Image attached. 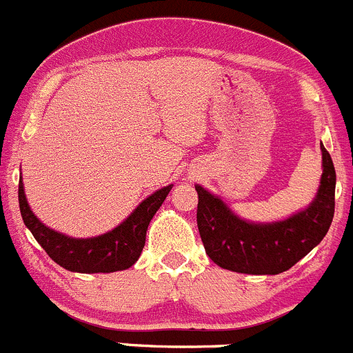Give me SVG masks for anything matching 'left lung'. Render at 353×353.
Instances as JSON below:
<instances>
[{"instance_id": "1", "label": "left lung", "mask_w": 353, "mask_h": 353, "mask_svg": "<svg viewBox=\"0 0 353 353\" xmlns=\"http://www.w3.org/2000/svg\"><path fill=\"white\" fill-rule=\"evenodd\" d=\"M323 152V175L314 201L287 219L254 223L236 216L218 195L195 185L197 226L205 254L223 270L243 274H280L305 257L326 236L334 214L336 173Z\"/></svg>"}]
</instances>
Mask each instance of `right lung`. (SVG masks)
I'll return each instance as SVG.
<instances>
[{
    "label": "right lung",
    "mask_w": 353,
    "mask_h": 353,
    "mask_svg": "<svg viewBox=\"0 0 353 353\" xmlns=\"http://www.w3.org/2000/svg\"><path fill=\"white\" fill-rule=\"evenodd\" d=\"M173 185L159 188L154 194L141 202L132 211L127 219L117 228L89 239H75L65 233L54 232L53 228L39 221L27 202L23 181H19V204L23 223L34 239L48 252V256L65 270L73 273H114V271L128 270L137 263L145 243V233L166 195Z\"/></svg>",
    "instance_id": "right-lung-1"
}]
</instances>
